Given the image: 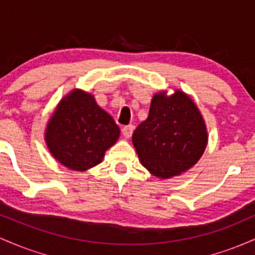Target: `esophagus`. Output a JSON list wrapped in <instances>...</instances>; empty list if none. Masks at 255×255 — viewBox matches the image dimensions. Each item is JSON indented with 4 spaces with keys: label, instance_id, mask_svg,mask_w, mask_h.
<instances>
[{
    "label": "esophagus",
    "instance_id": "esophagus-1",
    "mask_svg": "<svg viewBox=\"0 0 255 255\" xmlns=\"http://www.w3.org/2000/svg\"><path fill=\"white\" fill-rule=\"evenodd\" d=\"M133 130H134V127L131 125L129 126H125V127H122V135L125 137H130L131 134H133Z\"/></svg>",
    "mask_w": 255,
    "mask_h": 255
}]
</instances>
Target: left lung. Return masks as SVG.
Instances as JSON below:
<instances>
[{
	"mask_svg": "<svg viewBox=\"0 0 255 255\" xmlns=\"http://www.w3.org/2000/svg\"><path fill=\"white\" fill-rule=\"evenodd\" d=\"M206 144L203 118L192 99L181 91L171 96H154L148 118L133 133V145L141 164L162 178L192 168Z\"/></svg>",
	"mask_w": 255,
	"mask_h": 255,
	"instance_id": "left-lung-1",
	"label": "left lung"
}]
</instances>
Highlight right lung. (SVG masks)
Masks as SVG:
<instances>
[{
  "label": "right lung",
  "mask_w": 255,
  "mask_h": 255,
  "mask_svg": "<svg viewBox=\"0 0 255 255\" xmlns=\"http://www.w3.org/2000/svg\"><path fill=\"white\" fill-rule=\"evenodd\" d=\"M120 135V128L95 98L74 90L58 104L49 121L45 139L60 163L84 171L102 162L104 152Z\"/></svg>",
  "instance_id": "add662e5"
}]
</instances>
